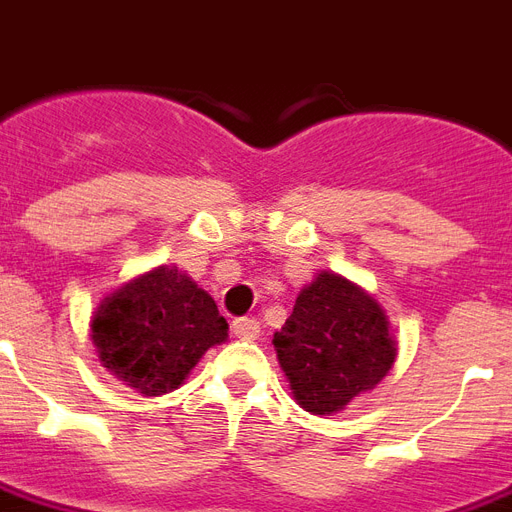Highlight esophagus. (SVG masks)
Instances as JSON below:
<instances>
[{
  "instance_id": "1",
  "label": "esophagus",
  "mask_w": 512,
  "mask_h": 512,
  "mask_svg": "<svg viewBox=\"0 0 512 512\" xmlns=\"http://www.w3.org/2000/svg\"><path fill=\"white\" fill-rule=\"evenodd\" d=\"M233 335L252 341V338L260 335V322H257L255 317H239L236 322H233Z\"/></svg>"
}]
</instances>
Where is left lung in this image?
<instances>
[{
	"instance_id": "obj_1",
	"label": "left lung",
	"mask_w": 512,
	"mask_h": 512,
	"mask_svg": "<svg viewBox=\"0 0 512 512\" xmlns=\"http://www.w3.org/2000/svg\"><path fill=\"white\" fill-rule=\"evenodd\" d=\"M273 346L295 400L317 416L373 389L397 354L381 306L335 273H319L300 290Z\"/></svg>"
}]
</instances>
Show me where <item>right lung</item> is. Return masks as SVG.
<instances>
[{
	"label": "right lung",
	"instance_id": "add662e5",
	"mask_svg": "<svg viewBox=\"0 0 512 512\" xmlns=\"http://www.w3.org/2000/svg\"><path fill=\"white\" fill-rule=\"evenodd\" d=\"M91 333L104 368L155 397L177 389L204 351L228 338V322L198 284L161 265L104 298Z\"/></svg>",
	"mask_w": 512,
	"mask_h": 512
}]
</instances>
